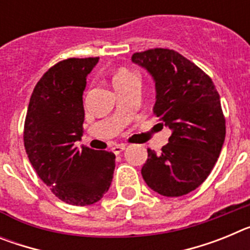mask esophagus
Instances as JSON below:
<instances>
[{
	"label": "esophagus",
	"instance_id": "obj_1",
	"mask_svg": "<svg viewBox=\"0 0 250 250\" xmlns=\"http://www.w3.org/2000/svg\"><path fill=\"white\" fill-rule=\"evenodd\" d=\"M124 149H125V145L119 144V145H115V146H112L111 151L114 152V154H116V155H118V154H120V152L123 151Z\"/></svg>",
	"mask_w": 250,
	"mask_h": 250
}]
</instances>
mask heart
Returning <instances> with one entry per match:
<instances>
[{
  "label": "heart",
  "mask_w": 250,
  "mask_h": 250,
  "mask_svg": "<svg viewBox=\"0 0 250 250\" xmlns=\"http://www.w3.org/2000/svg\"><path fill=\"white\" fill-rule=\"evenodd\" d=\"M135 79H138V75L135 72H132L129 68L121 67L118 68L112 75V83H114L115 89H118L120 86L126 85L127 83L135 80Z\"/></svg>",
  "instance_id": "heart-1"
}]
</instances>
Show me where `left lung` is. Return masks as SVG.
<instances>
[{"label":"left lung","mask_w":250,"mask_h":250,"mask_svg":"<svg viewBox=\"0 0 250 250\" xmlns=\"http://www.w3.org/2000/svg\"><path fill=\"white\" fill-rule=\"evenodd\" d=\"M131 61L154 79V112L171 130L156 154L147 149L141 175L164 196L195 190L210 174L225 139V119L213 81L195 63L169 48L136 52Z\"/></svg>","instance_id":"8db88e82"}]
</instances>
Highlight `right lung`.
Here are the masks:
<instances>
[{
    "label": "right lung",
    "mask_w": 250,
    "mask_h": 250,
    "mask_svg": "<svg viewBox=\"0 0 250 250\" xmlns=\"http://www.w3.org/2000/svg\"><path fill=\"white\" fill-rule=\"evenodd\" d=\"M99 57L67 59L48 68L28 104L23 143L40 179L62 202L91 205L109 190L115 154L76 146L85 118L86 77Z\"/></svg>",
    "instance_id": "right-lung-1"
}]
</instances>
